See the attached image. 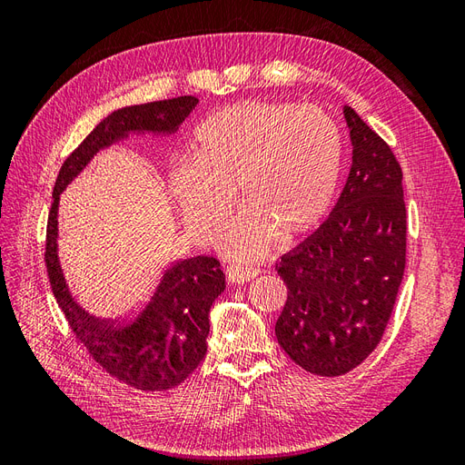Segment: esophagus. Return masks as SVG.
Listing matches in <instances>:
<instances>
[{"label":"esophagus","instance_id":"1","mask_svg":"<svg viewBox=\"0 0 465 465\" xmlns=\"http://www.w3.org/2000/svg\"><path fill=\"white\" fill-rule=\"evenodd\" d=\"M260 275L258 267H248V265H227V279L231 283H246V281L254 279Z\"/></svg>","mask_w":465,"mask_h":465}]
</instances>
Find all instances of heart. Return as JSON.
I'll return each instance as SVG.
<instances>
[{
    "label": "heart",
    "mask_w": 465,
    "mask_h": 465,
    "mask_svg": "<svg viewBox=\"0 0 465 465\" xmlns=\"http://www.w3.org/2000/svg\"><path fill=\"white\" fill-rule=\"evenodd\" d=\"M341 171V135L316 106L241 103L211 114L195 132L193 157L171 166V190L188 231L207 241L232 207L244 205L219 232L232 258H256L273 236L283 242L314 231L331 207Z\"/></svg>",
    "instance_id": "obj_1"
}]
</instances>
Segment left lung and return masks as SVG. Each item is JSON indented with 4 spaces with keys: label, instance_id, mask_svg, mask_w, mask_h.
<instances>
[{
    "label": "left lung",
    "instance_id": "8db88e82",
    "mask_svg": "<svg viewBox=\"0 0 465 465\" xmlns=\"http://www.w3.org/2000/svg\"><path fill=\"white\" fill-rule=\"evenodd\" d=\"M343 116L353 143L345 188L320 229L275 265L287 285L277 341L318 376H341L372 353L405 270L401 166L353 108Z\"/></svg>",
    "mask_w": 465,
    "mask_h": 465
}]
</instances>
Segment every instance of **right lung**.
<instances>
[{"instance_id": "obj_1", "label": "right lung", "mask_w": 465, "mask_h": 465, "mask_svg": "<svg viewBox=\"0 0 465 465\" xmlns=\"http://www.w3.org/2000/svg\"><path fill=\"white\" fill-rule=\"evenodd\" d=\"M195 104V96H178L114 110L65 159L52 192L45 262L54 297L91 357L120 382L143 391L178 386L203 361L211 304L224 291L221 263L213 256L174 262L135 314L101 320L83 311L67 289L58 258V203L60 193L98 151L134 132L174 134Z\"/></svg>"}]
</instances>
